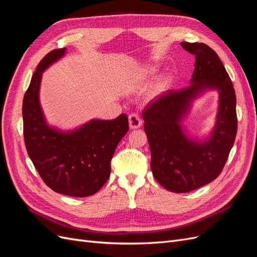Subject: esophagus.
I'll return each mask as SVG.
<instances>
[{"label": "esophagus", "instance_id": "34e87169", "mask_svg": "<svg viewBox=\"0 0 257 257\" xmlns=\"http://www.w3.org/2000/svg\"><path fill=\"white\" fill-rule=\"evenodd\" d=\"M128 123H130V127H131L132 130L139 128V127L142 126V124H143L141 116H139L138 113H135V112L131 113V114L128 115Z\"/></svg>", "mask_w": 257, "mask_h": 257}]
</instances>
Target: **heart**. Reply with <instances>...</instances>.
Returning <instances> with one entry per match:
<instances>
[{
    "label": "heart",
    "instance_id": "heart-1",
    "mask_svg": "<svg viewBox=\"0 0 257 257\" xmlns=\"http://www.w3.org/2000/svg\"><path fill=\"white\" fill-rule=\"evenodd\" d=\"M164 83H165V82H164Z\"/></svg>",
    "mask_w": 257,
    "mask_h": 257
}]
</instances>
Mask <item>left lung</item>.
Returning <instances> with one entry per match:
<instances>
[{
    "mask_svg": "<svg viewBox=\"0 0 257 257\" xmlns=\"http://www.w3.org/2000/svg\"><path fill=\"white\" fill-rule=\"evenodd\" d=\"M181 46L195 56L193 83L168 91L143 111L153 176L175 193L196 190L222 173L235 143L238 122L234 85L216 52L203 43L182 42ZM206 87L219 90L220 109L212 138L201 144L186 140L178 123L191 98Z\"/></svg>",
    "mask_w": 257,
    "mask_h": 257,
    "instance_id": "8db88e82",
    "label": "left lung"
}]
</instances>
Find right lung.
<instances>
[{"mask_svg":"<svg viewBox=\"0 0 257 257\" xmlns=\"http://www.w3.org/2000/svg\"><path fill=\"white\" fill-rule=\"evenodd\" d=\"M54 49L38 63L22 103L23 137L29 157L49 188L73 197L98 192L110 176L116 146L128 131L125 113L114 120H93L72 133H62L45 122L38 102L42 73L63 56Z\"/></svg>","mask_w":257,"mask_h":257,"instance_id":"1","label":"right lung"}]
</instances>
